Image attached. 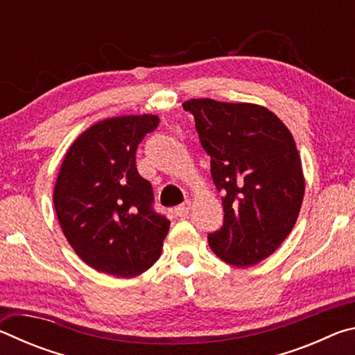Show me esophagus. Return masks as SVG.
<instances>
[{
    "instance_id": "34e87169",
    "label": "esophagus",
    "mask_w": 355,
    "mask_h": 355,
    "mask_svg": "<svg viewBox=\"0 0 355 355\" xmlns=\"http://www.w3.org/2000/svg\"><path fill=\"white\" fill-rule=\"evenodd\" d=\"M191 200H186V202H183L182 205H178V207H175V216L177 218H188V214H189V211H191Z\"/></svg>"
}]
</instances>
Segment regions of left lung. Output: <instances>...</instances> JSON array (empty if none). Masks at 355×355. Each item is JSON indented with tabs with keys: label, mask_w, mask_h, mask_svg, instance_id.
Here are the masks:
<instances>
[{
	"label": "left lung",
	"mask_w": 355,
	"mask_h": 355,
	"mask_svg": "<svg viewBox=\"0 0 355 355\" xmlns=\"http://www.w3.org/2000/svg\"><path fill=\"white\" fill-rule=\"evenodd\" d=\"M183 107L194 116L222 194L224 225L208 235L209 248L233 266L260 263L290 235L302 207L305 178L293 135L255 103L191 98Z\"/></svg>",
	"instance_id": "8db88e82"
}]
</instances>
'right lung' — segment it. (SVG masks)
<instances>
[{"label": "right lung", "instance_id": "right-lung-1", "mask_svg": "<svg viewBox=\"0 0 355 355\" xmlns=\"http://www.w3.org/2000/svg\"><path fill=\"white\" fill-rule=\"evenodd\" d=\"M156 114L100 120L76 137L59 169L53 203L71 249L95 271L136 277L158 260L171 220L153 211L136 148Z\"/></svg>", "mask_w": 355, "mask_h": 355}]
</instances>
